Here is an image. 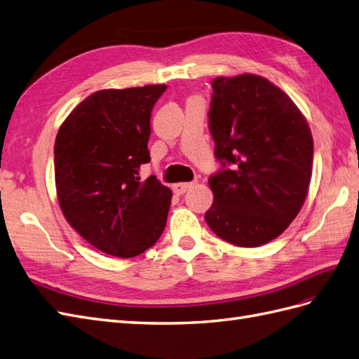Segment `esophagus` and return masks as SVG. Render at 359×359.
Wrapping results in <instances>:
<instances>
[{
	"label": "esophagus",
	"instance_id": "obj_1",
	"mask_svg": "<svg viewBox=\"0 0 359 359\" xmlns=\"http://www.w3.org/2000/svg\"><path fill=\"white\" fill-rule=\"evenodd\" d=\"M192 185H194V183H187V182L176 183V185H172V191L176 192L177 196H182V194H185V192H187L189 188H192Z\"/></svg>",
	"mask_w": 359,
	"mask_h": 359
}]
</instances>
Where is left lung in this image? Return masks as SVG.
Returning a JSON list of instances; mask_svg holds the SVG:
<instances>
[{
    "label": "left lung",
    "instance_id": "obj_1",
    "mask_svg": "<svg viewBox=\"0 0 359 359\" xmlns=\"http://www.w3.org/2000/svg\"><path fill=\"white\" fill-rule=\"evenodd\" d=\"M209 128L223 168L209 177L205 214L222 240L259 247L278 238L305 203L312 172L306 118L285 92L255 74L215 77Z\"/></svg>",
    "mask_w": 359,
    "mask_h": 359
}]
</instances>
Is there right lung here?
Segmentation results:
<instances>
[{"instance_id":"obj_1","label":"right lung","mask_w":359,"mask_h":359,"mask_svg":"<svg viewBox=\"0 0 359 359\" xmlns=\"http://www.w3.org/2000/svg\"><path fill=\"white\" fill-rule=\"evenodd\" d=\"M167 89L147 85L90 94L62 123L54 142V176L63 217L95 249L133 258L159 240L171 191L154 176L141 182L150 162L151 109Z\"/></svg>"}]
</instances>
